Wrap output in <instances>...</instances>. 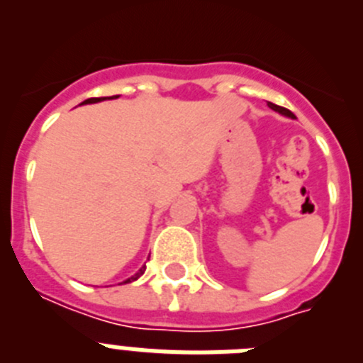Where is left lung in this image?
Segmentation results:
<instances>
[{
    "mask_svg": "<svg viewBox=\"0 0 363 363\" xmlns=\"http://www.w3.org/2000/svg\"><path fill=\"white\" fill-rule=\"evenodd\" d=\"M267 105H269V107L272 108V111L280 112V114H284V116H287V118H293V120H294V118H296V116H294V114H293V112L289 111V108L280 107V105H274V104H267Z\"/></svg>",
    "mask_w": 363,
    "mask_h": 363,
    "instance_id": "obj_1",
    "label": "left lung"
}]
</instances>
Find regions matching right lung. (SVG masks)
<instances>
[{
  "label": "right lung",
  "mask_w": 363,
  "mask_h": 363,
  "mask_svg": "<svg viewBox=\"0 0 363 363\" xmlns=\"http://www.w3.org/2000/svg\"><path fill=\"white\" fill-rule=\"evenodd\" d=\"M112 98H120V96H112ZM111 98V99H112ZM101 99H105V98H89V99H85V101H83L82 105H85V104H98V101H101ZM143 272H145V265H143L142 269H140V271L136 272V274H134V277H130V278H127V280L123 281V284H130V281H134V280H138V278L142 277Z\"/></svg>",
  "instance_id": "1"
}]
</instances>
